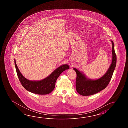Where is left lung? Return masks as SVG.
<instances>
[{
	"instance_id": "8db88e82",
	"label": "left lung",
	"mask_w": 128,
	"mask_h": 128,
	"mask_svg": "<svg viewBox=\"0 0 128 128\" xmlns=\"http://www.w3.org/2000/svg\"><path fill=\"white\" fill-rule=\"evenodd\" d=\"M111 41L112 44V61L109 68L103 76L99 79H90L87 78L82 72L76 68H73L77 74L76 82V90L80 95L84 96L92 95L104 89L108 84L115 68L117 62L114 44L113 41Z\"/></svg>"
}]
</instances>
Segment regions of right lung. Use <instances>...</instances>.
I'll return each mask as SVG.
<instances>
[{
    "label": "right lung",
    "instance_id": "1",
    "mask_svg": "<svg viewBox=\"0 0 128 128\" xmlns=\"http://www.w3.org/2000/svg\"><path fill=\"white\" fill-rule=\"evenodd\" d=\"M14 65L17 76L22 86L26 90L30 92L39 95H46L52 92L54 89L55 82L60 74L70 68L67 64H64L55 70L45 79L40 80H30L26 78L20 72L15 60Z\"/></svg>",
    "mask_w": 128,
    "mask_h": 128
}]
</instances>
